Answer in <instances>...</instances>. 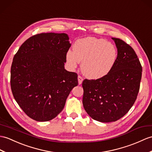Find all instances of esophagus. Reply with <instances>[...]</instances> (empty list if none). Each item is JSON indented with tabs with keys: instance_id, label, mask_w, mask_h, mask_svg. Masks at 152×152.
<instances>
[{
	"instance_id": "1",
	"label": "esophagus",
	"mask_w": 152,
	"mask_h": 152,
	"mask_svg": "<svg viewBox=\"0 0 152 152\" xmlns=\"http://www.w3.org/2000/svg\"><path fill=\"white\" fill-rule=\"evenodd\" d=\"M77 80H78V83L80 85V84L82 83V82H83V77L81 76H77Z\"/></svg>"
}]
</instances>
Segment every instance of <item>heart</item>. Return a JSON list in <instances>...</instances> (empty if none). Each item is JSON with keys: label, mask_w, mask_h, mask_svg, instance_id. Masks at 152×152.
<instances>
[{"label": "heart", "mask_w": 152, "mask_h": 152, "mask_svg": "<svg viewBox=\"0 0 152 152\" xmlns=\"http://www.w3.org/2000/svg\"><path fill=\"white\" fill-rule=\"evenodd\" d=\"M117 58L115 46L103 39L86 37L77 40L73 52L69 50L66 59L69 65L75 68L81 63L83 75L91 79H99L111 71Z\"/></svg>", "instance_id": "heart-1"}]
</instances>
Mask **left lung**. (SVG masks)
Segmentation results:
<instances>
[{
  "mask_svg": "<svg viewBox=\"0 0 152 152\" xmlns=\"http://www.w3.org/2000/svg\"><path fill=\"white\" fill-rule=\"evenodd\" d=\"M117 48L115 64L106 76L83 81V105L91 118L101 122L118 121L133 106L138 95L142 66L131 46L112 38Z\"/></svg>",
  "mask_w": 152,
  "mask_h": 152,
  "instance_id": "1",
  "label": "left lung"
}]
</instances>
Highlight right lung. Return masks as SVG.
Here are the masks:
<instances>
[{"instance_id": "add662e5", "label": "right lung", "mask_w": 152, "mask_h": 152, "mask_svg": "<svg viewBox=\"0 0 152 152\" xmlns=\"http://www.w3.org/2000/svg\"><path fill=\"white\" fill-rule=\"evenodd\" d=\"M70 45L66 34H38L24 41L14 56L12 94L23 111L35 121L56 117L78 84L77 74L64 68Z\"/></svg>"}]
</instances>
